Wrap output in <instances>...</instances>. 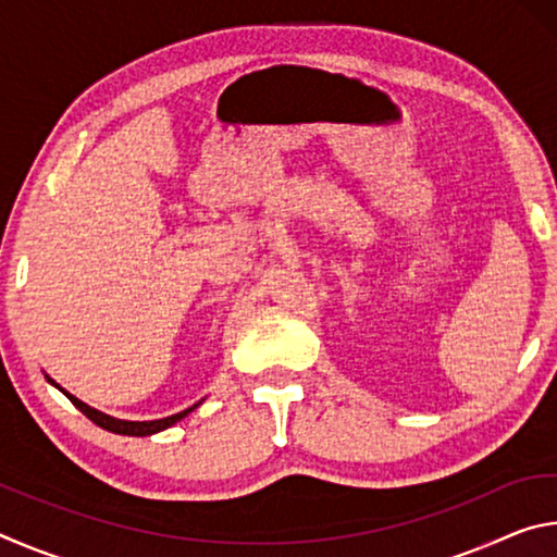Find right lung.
Here are the masks:
<instances>
[{"instance_id": "1", "label": "right lung", "mask_w": 557, "mask_h": 557, "mask_svg": "<svg viewBox=\"0 0 557 557\" xmlns=\"http://www.w3.org/2000/svg\"><path fill=\"white\" fill-rule=\"evenodd\" d=\"M51 381V379H49ZM53 383V381H51ZM55 388H59V383H53ZM63 391V388H61ZM63 395L65 398H69L75 408H78L83 414H86L88 420H92L96 422L98 428H102V430H108V432H115V435H132V437H145V435H154V432H159V430H166V428H172L174 422H178V420H184L188 412H191L194 408H199V403L196 405H191V408H186V410H182V412H176V414H169V418H162V420H147V422H129V420H117V418H110V414H106V412H100V410H96V408H90V405H86V403H81L78 398H73L71 393H65L63 391Z\"/></svg>"}]
</instances>
